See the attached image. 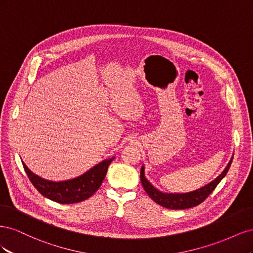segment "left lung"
<instances>
[{
  "label": "left lung",
  "instance_id": "obj_1",
  "mask_svg": "<svg viewBox=\"0 0 253 253\" xmlns=\"http://www.w3.org/2000/svg\"><path fill=\"white\" fill-rule=\"evenodd\" d=\"M233 156L231 157L230 162L228 163L227 167L225 168V170L221 172L217 177L210 181L209 183H207L206 186L191 191V192L187 193H165L156 189L152 183L145 178L144 176V167H141V171H140V180L143 186V189L145 190V192L148 193V195L154 201L156 204L165 207L167 209H173V210H178V209H188V208H192V207H195L197 205H200L203 203L207 197H208L211 192H213V190L216 188V186L220 182V180L223 179L229 168L231 166Z\"/></svg>",
  "mask_w": 253,
  "mask_h": 253
}]
</instances>
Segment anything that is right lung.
<instances>
[{
  "label": "right lung",
  "mask_w": 253,
  "mask_h": 253,
  "mask_svg": "<svg viewBox=\"0 0 253 253\" xmlns=\"http://www.w3.org/2000/svg\"><path fill=\"white\" fill-rule=\"evenodd\" d=\"M114 158L104 159L78 177L63 181L44 179L30 171L24 163L22 164L29 180L43 196L59 204H76L87 200L100 188Z\"/></svg>",
  "instance_id": "add662e5"
}]
</instances>
